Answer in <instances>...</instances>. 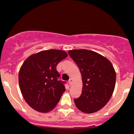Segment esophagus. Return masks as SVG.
Returning <instances> with one entry per match:
<instances>
[{"label":"esophagus","instance_id":"esophagus-1","mask_svg":"<svg viewBox=\"0 0 134 134\" xmlns=\"http://www.w3.org/2000/svg\"><path fill=\"white\" fill-rule=\"evenodd\" d=\"M73 82H74V80L72 79V78H70V79H69V85L71 86L72 84V83H73Z\"/></svg>","mask_w":134,"mask_h":134}]
</instances>
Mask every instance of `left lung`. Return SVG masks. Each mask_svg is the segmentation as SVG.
I'll return each instance as SVG.
<instances>
[{
  "instance_id": "1",
  "label": "left lung",
  "mask_w": 134,
  "mask_h": 134,
  "mask_svg": "<svg viewBox=\"0 0 134 134\" xmlns=\"http://www.w3.org/2000/svg\"><path fill=\"white\" fill-rule=\"evenodd\" d=\"M69 54L78 65L82 76V94L74 99L76 107L85 113L99 111L108 102L114 91V67L105 57L91 50H69Z\"/></svg>"
}]
</instances>
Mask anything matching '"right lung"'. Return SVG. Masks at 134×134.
<instances>
[{
  "label": "right lung",
  "mask_w": 134,
  "mask_h": 134,
  "mask_svg": "<svg viewBox=\"0 0 134 134\" xmlns=\"http://www.w3.org/2000/svg\"><path fill=\"white\" fill-rule=\"evenodd\" d=\"M61 50L50 49L34 53L23 62L19 72V84L24 100L40 113L55 108L65 91L57 65L67 57Z\"/></svg>",
  "instance_id": "obj_1"
}]
</instances>
